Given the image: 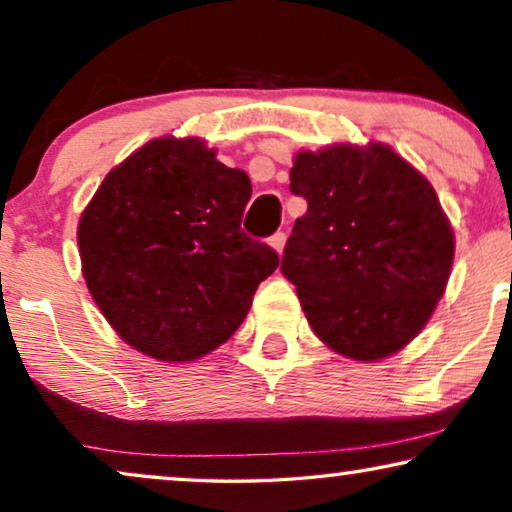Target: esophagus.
I'll use <instances>...</instances> for the list:
<instances>
[{"mask_svg": "<svg viewBox=\"0 0 512 512\" xmlns=\"http://www.w3.org/2000/svg\"><path fill=\"white\" fill-rule=\"evenodd\" d=\"M268 244H270L272 249L277 251V254H282V251H284V244H286V235H284V233H275V235H272L270 240H268Z\"/></svg>", "mask_w": 512, "mask_h": 512, "instance_id": "obj_1", "label": "esophagus"}]
</instances>
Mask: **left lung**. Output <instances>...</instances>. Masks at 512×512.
<instances>
[{
	"label": "left lung",
	"instance_id": "obj_1",
	"mask_svg": "<svg viewBox=\"0 0 512 512\" xmlns=\"http://www.w3.org/2000/svg\"><path fill=\"white\" fill-rule=\"evenodd\" d=\"M291 191L307 200L282 275L335 354L373 363L401 352L443 298L454 233L431 181L382 142L298 151Z\"/></svg>",
	"mask_w": 512,
	"mask_h": 512
}]
</instances>
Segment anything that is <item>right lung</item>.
Returning <instances> with one entry per match:
<instances>
[{"label":"right lung","instance_id":"add662e5","mask_svg":"<svg viewBox=\"0 0 512 512\" xmlns=\"http://www.w3.org/2000/svg\"><path fill=\"white\" fill-rule=\"evenodd\" d=\"M251 181L200 137H158L116 165L81 212L90 296L132 349L188 363L221 347L277 270L240 230Z\"/></svg>","mask_w":512,"mask_h":512}]
</instances>
